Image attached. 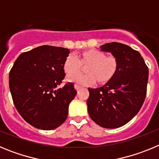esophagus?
<instances>
[{"label":"esophagus","mask_w":159,"mask_h":159,"mask_svg":"<svg viewBox=\"0 0 159 159\" xmlns=\"http://www.w3.org/2000/svg\"><path fill=\"white\" fill-rule=\"evenodd\" d=\"M74 87H75V90H77V91H78V90H80L81 88H82V87L80 86V85H78V84H75V86H74Z\"/></svg>","instance_id":"1"}]
</instances>
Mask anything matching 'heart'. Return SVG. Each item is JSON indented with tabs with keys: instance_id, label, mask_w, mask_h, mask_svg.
Returning <instances> with one entry per match:
<instances>
[{
	"instance_id": "heart-1",
	"label": "heart",
	"mask_w": 159,
	"mask_h": 159,
	"mask_svg": "<svg viewBox=\"0 0 159 159\" xmlns=\"http://www.w3.org/2000/svg\"><path fill=\"white\" fill-rule=\"evenodd\" d=\"M89 65L86 71L88 74L76 73L81 63ZM119 63L113 57H106L103 52L98 50H90L84 52L80 60L74 53L68 55L64 63V69L67 74V82L74 83L80 86H92L96 82L105 83L110 80L118 70Z\"/></svg>"
}]
</instances>
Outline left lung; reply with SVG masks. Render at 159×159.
Returning a JSON list of instances; mask_svg holds the SVG:
<instances>
[{
  "instance_id": "obj_1",
  "label": "left lung",
  "mask_w": 159,
  "mask_h": 159,
  "mask_svg": "<svg viewBox=\"0 0 159 159\" xmlns=\"http://www.w3.org/2000/svg\"><path fill=\"white\" fill-rule=\"evenodd\" d=\"M99 48L117 59L119 67L103 86L88 88V111L100 127L118 128L130 121L143 106L147 94L148 67L141 54L128 45L112 42Z\"/></svg>"
}]
</instances>
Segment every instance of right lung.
I'll return each mask as SVG.
<instances>
[{"instance_id": "obj_1", "label": "right lung", "mask_w": 159, "mask_h": 159, "mask_svg": "<svg viewBox=\"0 0 159 159\" xmlns=\"http://www.w3.org/2000/svg\"><path fill=\"white\" fill-rule=\"evenodd\" d=\"M69 49L43 45L20 55L9 73L14 105L25 121L40 130H53L66 120L75 98L73 83L58 88L65 76Z\"/></svg>"}]
</instances>
